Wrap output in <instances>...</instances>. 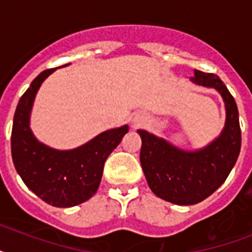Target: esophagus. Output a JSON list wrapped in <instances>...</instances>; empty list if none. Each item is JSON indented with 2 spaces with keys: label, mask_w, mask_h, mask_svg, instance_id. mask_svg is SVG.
I'll list each match as a JSON object with an SVG mask.
<instances>
[{
  "label": "esophagus",
  "mask_w": 252,
  "mask_h": 252,
  "mask_svg": "<svg viewBox=\"0 0 252 252\" xmlns=\"http://www.w3.org/2000/svg\"><path fill=\"white\" fill-rule=\"evenodd\" d=\"M140 124H141V120H140V118H137V116H136V118L133 119V126H140Z\"/></svg>",
  "instance_id": "34e87169"
}]
</instances>
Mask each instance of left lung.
I'll return each instance as SVG.
<instances>
[{
  "instance_id": "1",
  "label": "left lung",
  "mask_w": 252,
  "mask_h": 252,
  "mask_svg": "<svg viewBox=\"0 0 252 252\" xmlns=\"http://www.w3.org/2000/svg\"><path fill=\"white\" fill-rule=\"evenodd\" d=\"M191 80L216 89L222 96L226 120L219 137L201 149L188 152L146 130H137L142 140L140 162L150 189L178 205L197 204L211 196L234 167L242 141L237 103L220 77L195 69Z\"/></svg>"
}]
</instances>
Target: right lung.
<instances>
[{
  "mask_svg": "<svg viewBox=\"0 0 252 252\" xmlns=\"http://www.w3.org/2000/svg\"><path fill=\"white\" fill-rule=\"evenodd\" d=\"M55 70L41 72L19 99L11 130V157L17 172L35 195L49 205L69 208L95 195L104 162L128 132V126L102 132L72 150L52 149L37 141L30 128V114L39 87Z\"/></svg>",
  "mask_w": 252,
  "mask_h": 252,
  "instance_id": "add662e5",
  "label": "right lung"
}]
</instances>
